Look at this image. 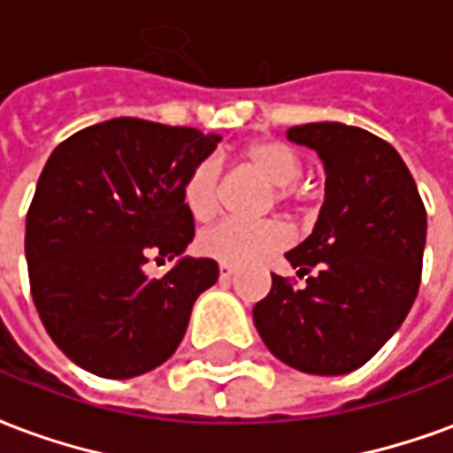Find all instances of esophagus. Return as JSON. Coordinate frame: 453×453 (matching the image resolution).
I'll use <instances>...</instances> for the list:
<instances>
[{
  "label": "esophagus",
  "mask_w": 453,
  "mask_h": 453,
  "mask_svg": "<svg viewBox=\"0 0 453 453\" xmlns=\"http://www.w3.org/2000/svg\"><path fill=\"white\" fill-rule=\"evenodd\" d=\"M234 273H236V266H232V264H219V279H232Z\"/></svg>",
  "instance_id": "esophagus-1"
}]
</instances>
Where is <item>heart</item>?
I'll use <instances>...</instances> for the list:
<instances>
[{
  "instance_id": "obj_1",
  "label": "heart",
  "mask_w": 453,
  "mask_h": 453,
  "mask_svg": "<svg viewBox=\"0 0 453 453\" xmlns=\"http://www.w3.org/2000/svg\"><path fill=\"white\" fill-rule=\"evenodd\" d=\"M244 162L257 170L268 185H273L276 202L293 199V185L303 174V160L301 155L280 142V140H258L244 150ZM219 187L221 170L217 160H202L192 167V173L185 180V207L196 221H207L219 209ZM291 242L288 226L279 219L264 221H242L224 219L207 232L199 234L196 246L202 254L217 258L221 264L244 266L261 258L276 254L279 249Z\"/></svg>"
}]
</instances>
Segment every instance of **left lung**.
<instances>
[{
  "label": "left lung",
  "mask_w": 453,
  "mask_h": 453,
  "mask_svg": "<svg viewBox=\"0 0 453 453\" xmlns=\"http://www.w3.org/2000/svg\"><path fill=\"white\" fill-rule=\"evenodd\" d=\"M326 165L313 234L286 258L303 288L271 273L254 323L280 363L308 375L363 367L410 313L422 279L426 211L414 177L382 137L342 123L286 130Z\"/></svg>",
  "instance_id": "left-lung-1"
}]
</instances>
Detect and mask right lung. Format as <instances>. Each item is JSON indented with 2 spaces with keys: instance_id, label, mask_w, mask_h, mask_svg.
Here are the masks:
<instances>
[{
  "instance_id": "right-lung-1",
  "label": "right lung",
  "mask_w": 453,
  "mask_h": 453,
  "mask_svg": "<svg viewBox=\"0 0 453 453\" xmlns=\"http://www.w3.org/2000/svg\"><path fill=\"white\" fill-rule=\"evenodd\" d=\"M219 135L140 118L83 127L51 152L27 214L34 305L68 360L127 380L162 365L185 338L214 258L185 257L195 217L185 180ZM178 258L162 280L142 266Z\"/></svg>"
}]
</instances>
